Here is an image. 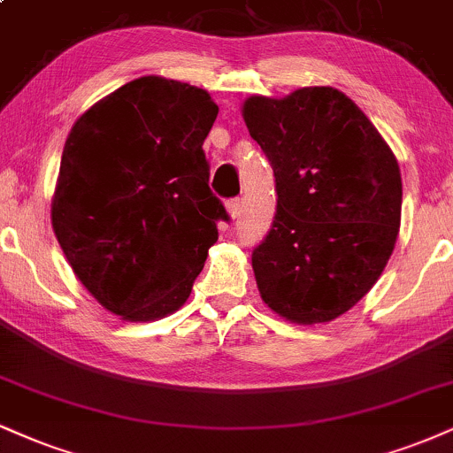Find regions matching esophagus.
I'll return each mask as SVG.
<instances>
[{
    "mask_svg": "<svg viewBox=\"0 0 453 453\" xmlns=\"http://www.w3.org/2000/svg\"><path fill=\"white\" fill-rule=\"evenodd\" d=\"M227 212H230L232 219H238L242 212V198H232L227 200Z\"/></svg>",
    "mask_w": 453,
    "mask_h": 453,
    "instance_id": "1",
    "label": "esophagus"
}]
</instances>
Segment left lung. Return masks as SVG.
<instances>
[{
    "label": "left lung",
    "instance_id": "8db88e82",
    "mask_svg": "<svg viewBox=\"0 0 453 453\" xmlns=\"http://www.w3.org/2000/svg\"><path fill=\"white\" fill-rule=\"evenodd\" d=\"M242 116L276 179L253 249L261 299L299 325L329 323L375 285L401 226L399 162L357 103L329 86L250 96Z\"/></svg>",
    "mask_w": 453,
    "mask_h": 453
}]
</instances>
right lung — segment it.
Instances as JSON below:
<instances>
[{
  "mask_svg": "<svg viewBox=\"0 0 453 453\" xmlns=\"http://www.w3.org/2000/svg\"><path fill=\"white\" fill-rule=\"evenodd\" d=\"M219 107L157 75L95 103L65 143L52 227L81 285L109 312L156 320L181 308L230 221L203 143Z\"/></svg>",
  "mask_w": 453,
  "mask_h": 453,
  "instance_id": "add662e5",
  "label": "right lung"
}]
</instances>
